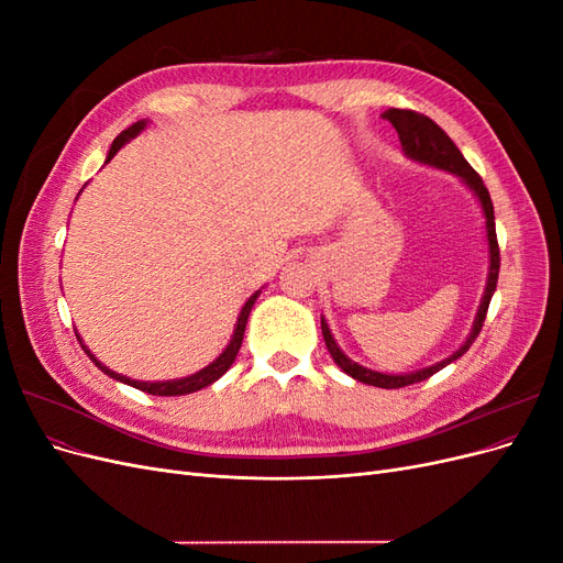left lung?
<instances>
[{
    "label": "left lung",
    "instance_id": "left-lung-1",
    "mask_svg": "<svg viewBox=\"0 0 563 563\" xmlns=\"http://www.w3.org/2000/svg\"><path fill=\"white\" fill-rule=\"evenodd\" d=\"M383 119H387V122L397 129L401 150H404V155L408 159L424 164V166H434V168H439V172L453 174L455 178L465 183V187H470V192L476 197V201H479V207L484 211L486 242H488V277H486V288H484V296H482V302H479V310H476L472 329H470L463 345H460L453 354H449L446 360H441L432 366H424V368H418V371H411V373H380V371H373V368L356 364V362L350 360V356L343 350L338 347L327 319L321 317L323 343H327V347L333 356V362L340 368H343L347 376H352L354 380H360V383L373 385V387L399 389V387H406V385L428 380L430 376H434L437 371H441L444 366H449L451 362L460 360V356H463L470 350V345L474 343L476 335H479V331L484 327L488 302H490L493 294H496L498 269H500V249H498V236H496V216H493V201H490L486 185L479 178V174H476L474 168L467 164V159L463 157V152L455 147V143L449 139V135L441 131L430 117L418 114L413 110L389 108V110L383 112Z\"/></svg>",
    "mask_w": 563,
    "mask_h": 563
}]
</instances>
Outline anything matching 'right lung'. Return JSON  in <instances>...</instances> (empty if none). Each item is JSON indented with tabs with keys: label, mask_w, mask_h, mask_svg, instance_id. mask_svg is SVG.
Returning <instances> with one entry per match:
<instances>
[{
	"label": "right lung",
	"mask_w": 563,
	"mask_h": 563,
	"mask_svg": "<svg viewBox=\"0 0 563 563\" xmlns=\"http://www.w3.org/2000/svg\"><path fill=\"white\" fill-rule=\"evenodd\" d=\"M145 126H147V119H141V122H135V124H131L129 129H124L122 133L117 135L114 139V143H112V147H110V152H108V157H106V164L117 155L119 150H122L129 141H133L135 135H139L141 131H145ZM258 296H261V291H255L246 302H244V308H242V312H240V317H236V323H234V333H232V338H230V343H228V347L220 352L216 360L209 364V366H203L201 371H197V373H192V376H185V378H174V380H131V378H126V376H122V373H117V371H112V368H108L106 364H100L98 360H96V354H91V350L84 345V340H81V335L77 333V340L81 343V347H84V352L89 354V360L106 373V376H110V378H114V380H119V383H124V385H131V387H135V389H143V391H147V395H155V397H180V395H192V391H197V389H201V387H209V385H213L218 378H223V373L234 364V360H236V352H240V347H242V340H244V331H246V321H249V314H251V308L255 305V300H258Z\"/></svg>",
	"instance_id": "right-lung-1"
}]
</instances>
